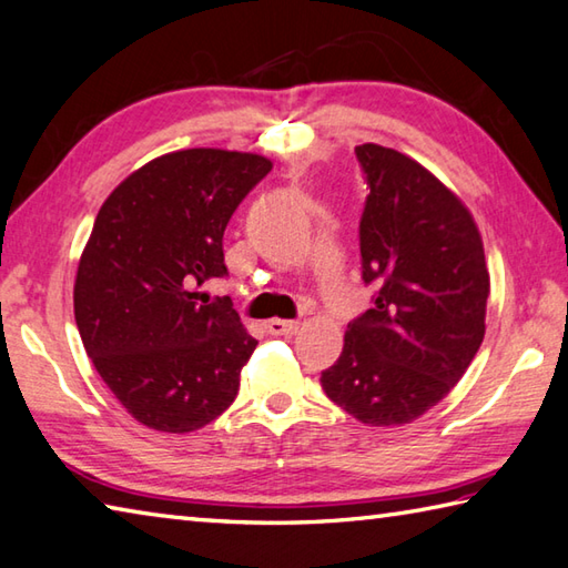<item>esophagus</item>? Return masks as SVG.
<instances>
[{"label":"esophagus","mask_w":568,"mask_h":568,"mask_svg":"<svg viewBox=\"0 0 568 568\" xmlns=\"http://www.w3.org/2000/svg\"><path fill=\"white\" fill-rule=\"evenodd\" d=\"M298 321H284V318H272L266 321V331H270L272 336H292L298 331Z\"/></svg>","instance_id":"1"}]
</instances>
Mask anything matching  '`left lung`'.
<instances>
[{
	"instance_id": "left-lung-1",
	"label": "left lung",
	"mask_w": 568,
	"mask_h": 568,
	"mask_svg": "<svg viewBox=\"0 0 568 568\" xmlns=\"http://www.w3.org/2000/svg\"><path fill=\"white\" fill-rule=\"evenodd\" d=\"M368 195L358 224L373 308L348 324L321 388L356 420L403 425L440 403L485 338L489 272L469 210L393 148L356 145Z\"/></svg>"
}]
</instances>
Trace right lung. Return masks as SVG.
Returning a JSON list of instances; mask_svg holds the SVG:
<instances>
[{"label":"right lung","mask_w":568,"mask_h":568,"mask_svg":"<svg viewBox=\"0 0 568 568\" xmlns=\"http://www.w3.org/2000/svg\"><path fill=\"white\" fill-rule=\"evenodd\" d=\"M262 155L190 148L135 170L99 210L81 254L73 314L95 371L138 423L190 433L240 390L256 348L232 298L195 286L227 276V222L266 178Z\"/></svg>","instance_id":"right-lung-1"}]
</instances>
